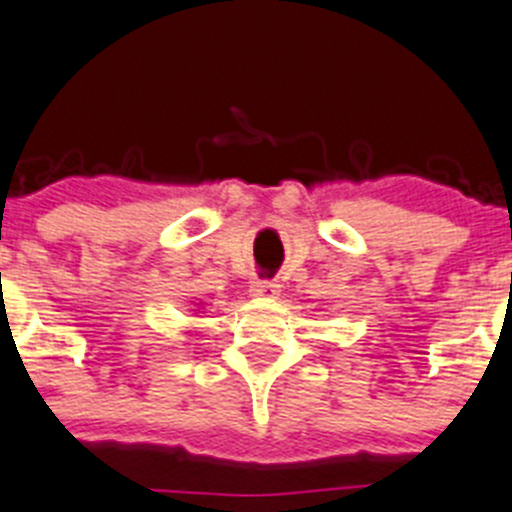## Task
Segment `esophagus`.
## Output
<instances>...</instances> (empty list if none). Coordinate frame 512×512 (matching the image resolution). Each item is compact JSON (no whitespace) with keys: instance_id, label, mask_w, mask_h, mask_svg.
I'll use <instances>...</instances> for the list:
<instances>
[{"instance_id":"esophagus-1","label":"esophagus","mask_w":512,"mask_h":512,"mask_svg":"<svg viewBox=\"0 0 512 512\" xmlns=\"http://www.w3.org/2000/svg\"><path fill=\"white\" fill-rule=\"evenodd\" d=\"M278 293L280 285L275 280H255L250 285V295H255V298H275Z\"/></svg>"}]
</instances>
